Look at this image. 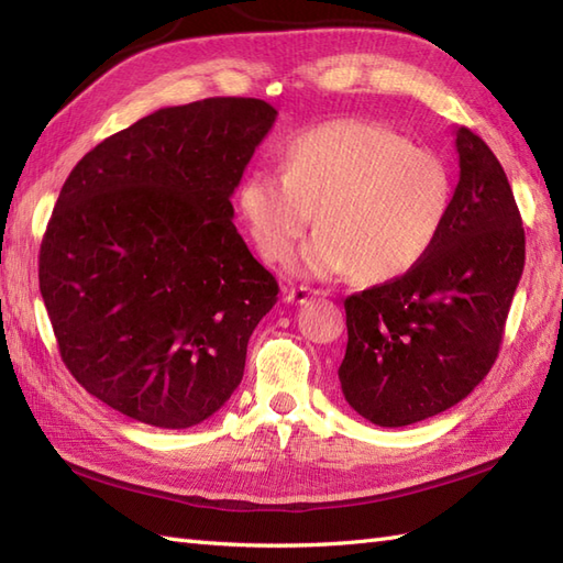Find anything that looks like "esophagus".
<instances>
[{"label":"esophagus","mask_w":563,"mask_h":563,"mask_svg":"<svg viewBox=\"0 0 563 563\" xmlns=\"http://www.w3.org/2000/svg\"><path fill=\"white\" fill-rule=\"evenodd\" d=\"M319 292L312 288H285L283 290V300L288 305H305L309 297H317Z\"/></svg>","instance_id":"esophagus-1"}]
</instances>
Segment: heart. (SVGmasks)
Here are the masks:
<instances>
[{
	"instance_id": "heart-1",
	"label": "heart",
	"mask_w": 563,
	"mask_h": 563,
	"mask_svg": "<svg viewBox=\"0 0 563 563\" xmlns=\"http://www.w3.org/2000/svg\"><path fill=\"white\" fill-rule=\"evenodd\" d=\"M236 206L263 256L290 261L309 227L302 271L365 280L409 273L433 249L452 210V176L440 154L397 130L341 118L290 137L283 172L254 169Z\"/></svg>"
}]
</instances>
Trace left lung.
<instances>
[{
	"instance_id": "1",
	"label": "left lung",
	"mask_w": 563,
	"mask_h": 563,
	"mask_svg": "<svg viewBox=\"0 0 563 563\" xmlns=\"http://www.w3.org/2000/svg\"><path fill=\"white\" fill-rule=\"evenodd\" d=\"M460 184L438 242L409 273L345 297L343 397L382 428L462 401L496 363L525 268L508 176L470 128L454 130Z\"/></svg>"
}]
</instances>
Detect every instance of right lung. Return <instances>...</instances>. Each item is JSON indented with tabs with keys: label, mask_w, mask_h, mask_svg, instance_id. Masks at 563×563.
I'll list each match as a JSON object with an SVG mask.
<instances>
[{
	"label": "right lung",
	"mask_w": 563,
	"mask_h": 563,
	"mask_svg": "<svg viewBox=\"0 0 563 563\" xmlns=\"http://www.w3.org/2000/svg\"><path fill=\"white\" fill-rule=\"evenodd\" d=\"M278 111L218 97L159 109L84 154L38 256L63 363L154 428L210 418L244 375L278 283L232 222V194Z\"/></svg>",
	"instance_id": "add662e5"
}]
</instances>
